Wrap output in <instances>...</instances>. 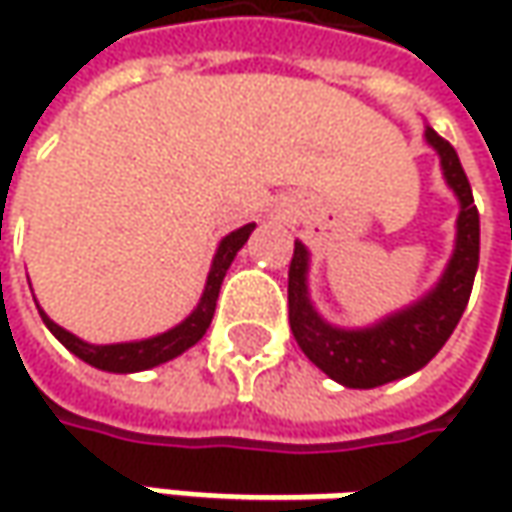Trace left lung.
Segmentation results:
<instances>
[{
    "instance_id": "left-lung-1",
    "label": "left lung",
    "mask_w": 512,
    "mask_h": 512,
    "mask_svg": "<svg viewBox=\"0 0 512 512\" xmlns=\"http://www.w3.org/2000/svg\"><path fill=\"white\" fill-rule=\"evenodd\" d=\"M424 142L439 156L444 185L459 202V216L442 276L419 299L364 327L333 325L310 299V250L296 239L287 273L290 330L307 359L342 387L370 390L422 370L450 339L470 299L479 267V210L453 145L430 125H424Z\"/></svg>"
}]
</instances>
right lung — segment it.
Listing matches in <instances>:
<instances>
[{
	"mask_svg": "<svg viewBox=\"0 0 512 512\" xmlns=\"http://www.w3.org/2000/svg\"><path fill=\"white\" fill-rule=\"evenodd\" d=\"M253 230H256V225L250 222V225L236 227L227 236H222V242L216 245V253H213L210 270H207L205 290H202L199 302H196V307L187 313L179 325H173L165 333H156V336H148V339H133V342L93 344L79 339L76 333H70L62 325H56L48 313L36 305L39 307V316H42V322H45L50 333L65 344L73 356H79L82 362L96 367V370H105V373H139V370L159 367V364L182 356L185 350H190L193 344L205 336L207 327L213 322V310H216V299H219V290H222V282H225L227 267L233 265L236 253L245 247Z\"/></svg>",
	"mask_w": 512,
	"mask_h": 512,
	"instance_id": "1",
	"label": "right lung"
}]
</instances>
